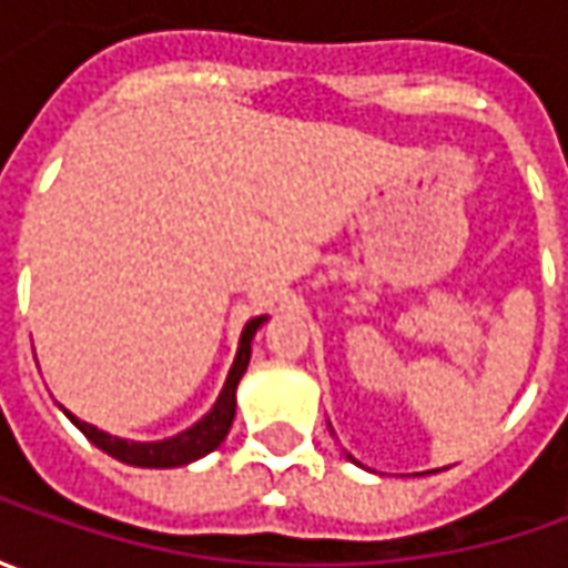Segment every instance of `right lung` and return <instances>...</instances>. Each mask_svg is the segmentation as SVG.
<instances>
[{"label": "right lung", "mask_w": 568, "mask_h": 568, "mask_svg": "<svg viewBox=\"0 0 568 568\" xmlns=\"http://www.w3.org/2000/svg\"><path fill=\"white\" fill-rule=\"evenodd\" d=\"M265 316H255L246 322L243 335H240V347H236V361L230 366L227 382L217 395L214 407L207 410L205 417L199 424H192L183 433L170 436V439H161V443H129V439H120V436H110L98 426L84 424L78 420L75 414H69L65 407V417L94 443L98 448H103L106 455H113L116 462H125V465H135V468H180V465H189V462H199L202 455L214 452L227 439L230 424H233V414H236V385L243 379L246 366H250L252 354V338L255 332L262 328Z\"/></svg>", "instance_id": "add662e5"}]
</instances>
